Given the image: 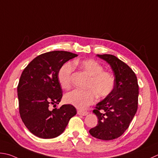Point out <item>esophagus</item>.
Returning <instances> with one entry per match:
<instances>
[{
	"instance_id": "obj_1",
	"label": "esophagus",
	"mask_w": 158,
	"mask_h": 158,
	"mask_svg": "<svg viewBox=\"0 0 158 158\" xmlns=\"http://www.w3.org/2000/svg\"><path fill=\"white\" fill-rule=\"evenodd\" d=\"M78 115H87L88 114L87 111H82V110H78Z\"/></svg>"
}]
</instances>
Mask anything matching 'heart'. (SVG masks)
Returning a JSON list of instances; mask_svg holds the SVG:
<instances>
[{"label": "heart", "mask_w": 158, "mask_h": 158, "mask_svg": "<svg viewBox=\"0 0 158 158\" xmlns=\"http://www.w3.org/2000/svg\"><path fill=\"white\" fill-rule=\"evenodd\" d=\"M73 64L78 66L90 77L87 90L75 89L65 95L64 100L67 104L80 109H85L95 102L96 95L100 98H105L111 94L115 87V77L109 71H104L102 64L93 59L75 60ZM73 71V65L71 62L64 64L59 69L58 80L63 89H70Z\"/></svg>", "instance_id": "heart-1"}]
</instances>
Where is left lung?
Masks as SVG:
<instances>
[{
	"mask_svg": "<svg viewBox=\"0 0 158 158\" xmlns=\"http://www.w3.org/2000/svg\"><path fill=\"white\" fill-rule=\"evenodd\" d=\"M97 56L111 66L115 84L111 94L98 102L93 111L98 123L89 133L96 138L111 140L123 134L134 117L138 109L139 87L135 73L126 63L114 55Z\"/></svg>",
	"mask_w": 158,
	"mask_h": 158,
	"instance_id": "1",
	"label": "left lung"
}]
</instances>
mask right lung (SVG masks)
Instances as JSON below:
<instances>
[{
  "label": "right lung",
  "instance_id": "right-lung-1",
  "mask_svg": "<svg viewBox=\"0 0 158 158\" xmlns=\"http://www.w3.org/2000/svg\"><path fill=\"white\" fill-rule=\"evenodd\" d=\"M78 56L64 51H53L38 56L20 76L17 87L19 113L28 130L38 138L49 139L60 135L76 114L71 105L52 111L60 102L62 91L58 80L60 67Z\"/></svg>",
  "mask_w": 158,
  "mask_h": 158
}]
</instances>
